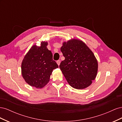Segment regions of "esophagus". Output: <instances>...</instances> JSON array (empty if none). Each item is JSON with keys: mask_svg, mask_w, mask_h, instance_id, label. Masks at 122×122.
I'll list each match as a JSON object with an SVG mask.
<instances>
[{"mask_svg": "<svg viewBox=\"0 0 122 122\" xmlns=\"http://www.w3.org/2000/svg\"><path fill=\"white\" fill-rule=\"evenodd\" d=\"M56 63L58 65V66H60V63H61V61L60 60H58L56 61Z\"/></svg>", "mask_w": 122, "mask_h": 122, "instance_id": "obj_1", "label": "esophagus"}]
</instances>
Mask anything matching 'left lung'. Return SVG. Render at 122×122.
Returning <instances> with one entry per match:
<instances>
[{"mask_svg": "<svg viewBox=\"0 0 122 122\" xmlns=\"http://www.w3.org/2000/svg\"><path fill=\"white\" fill-rule=\"evenodd\" d=\"M65 59L60 68L70 86L78 90L89 86L96 77L98 64L94 54L82 41L72 39L62 43Z\"/></svg>", "mask_w": 122, "mask_h": 122, "instance_id": "1", "label": "left lung"}]
</instances>
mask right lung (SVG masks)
Here are the masks:
<instances>
[{
	"mask_svg": "<svg viewBox=\"0 0 122 122\" xmlns=\"http://www.w3.org/2000/svg\"><path fill=\"white\" fill-rule=\"evenodd\" d=\"M47 45V41H42L40 46L35 44L22 61V75L25 82L32 87H44L49 82L53 70L58 67Z\"/></svg>",
	"mask_w": 122,
	"mask_h": 122,
	"instance_id": "obj_1",
	"label": "right lung"
}]
</instances>
